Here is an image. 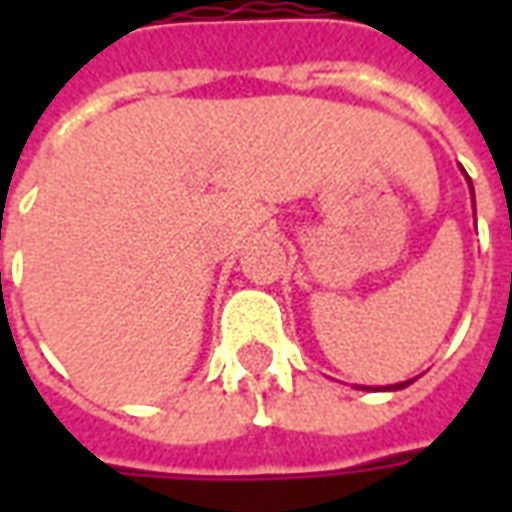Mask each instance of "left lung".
<instances>
[{
  "instance_id": "left-lung-1",
  "label": "left lung",
  "mask_w": 512,
  "mask_h": 512,
  "mask_svg": "<svg viewBox=\"0 0 512 512\" xmlns=\"http://www.w3.org/2000/svg\"><path fill=\"white\" fill-rule=\"evenodd\" d=\"M411 381H406V384H395V386H389V389H403V386H408Z\"/></svg>"
}]
</instances>
